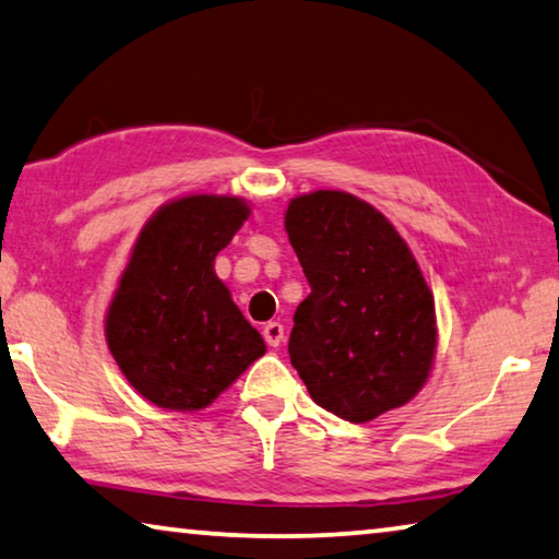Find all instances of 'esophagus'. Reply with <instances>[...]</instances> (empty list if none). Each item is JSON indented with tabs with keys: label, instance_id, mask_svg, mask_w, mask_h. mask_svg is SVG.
Wrapping results in <instances>:
<instances>
[{
	"label": "esophagus",
	"instance_id": "34e87169",
	"mask_svg": "<svg viewBox=\"0 0 559 559\" xmlns=\"http://www.w3.org/2000/svg\"><path fill=\"white\" fill-rule=\"evenodd\" d=\"M263 337H266V343L271 347H278L283 343V337H286V330H283L281 323H266L263 325Z\"/></svg>",
	"mask_w": 559,
	"mask_h": 559
}]
</instances>
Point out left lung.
<instances>
[{
    "mask_svg": "<svg viewBox=\"0 0 559 559\" xmlns=\"http://www.w3.org/2000/svg\"><path fill=\"white\" fill-rule=\"evenodd\" d=\"M283 224L310 283L288 353L313 402L353 424L412 402L433 370L439 325L409 243L340 189L293 197Z\"/></svg>",
    "mask_w": 559,
    "mask_h": 559,
    "instance_id": "1",
    "label": "left lung"
}]
</instances>
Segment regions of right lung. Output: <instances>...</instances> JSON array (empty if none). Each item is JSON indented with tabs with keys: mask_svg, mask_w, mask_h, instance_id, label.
<instances>
[{
	"mask_svg": "<svg viewBox=\"0 0 559 559\" xmlns=\"http://www.w3.org/2000/svg\"><path fill=\"white\" fill-rule=\"evenodd\" d=\"M251 216L234 194H185L150 216L106 310V343L132 390L200 412L266 353L214 259Z\"/></svg>",
	"mask_w": 559,
	"mask_h": 559,
	"instance_id": "add662e5",
	"label": "right lung"
}]
</instances>
